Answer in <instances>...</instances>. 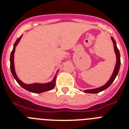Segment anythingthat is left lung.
<instances>
[{
  "instance_id": "8db88e82",
  "label": "left lung",
  "mask_w": 129,
  "mask_h": 129,
  "mask_svg": "<svg viewBox=\"0 0 129 129\" xmlns=\"http://www.w3.org/2000/svg\"><path fill=\"white\" fill-rule=\"evenodd\" d=\"M111 40L113 41V45H114V50L115 53L116 55V58H117V60H116V64L115 67L114 71L113 72L112 75L111 76L110 79L109 80V81L107 82L105 85H104L103 86H101L100 88H94V89H90V90H84L85 93H97L100 92L102 91H104V90H106L108 87L111 86V84H112L113 82L114 81L115 78L117 76L118 73H119V71L120 66H121V57H120V53L117 47V45H116V42L115 41V39L111 37Z\"/></svg>"
}]
</instances>
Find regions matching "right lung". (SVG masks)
<instances>
[{
    "mask_svg": "<svg viewBox=\"0 0 129 129\" xmlns=\"http://www.w3.org/2000/svg\"><path fill=\"white\" fill-rule=\"evenodd\" d=\"M22 36H21L18 39H17L15 43L14 44L13 49L11 52V55H10V71H11L12 74L13 75L14 78L15 80H16V82L18 83L20 86H22V88H24L25 90H27V91L32 92V93H40L44 91H49V90H53V88H55V83H56V78H57V75H55V77L53 78V80L51 82L48 83H45V84H40V83H34V84H25L23 82H22L18 78V77L17 76L16 73L15 72V68H14V53H15V49L16 47L17 46V45L18 44L19 41H20V39L22 38ZM57 71V72H58Z\"/></svg>",
    "mask_w": 129,
    "mask_h": 129,
    "instance_id": "add662e5",
    "label": "right lung"
}]
</instances>
